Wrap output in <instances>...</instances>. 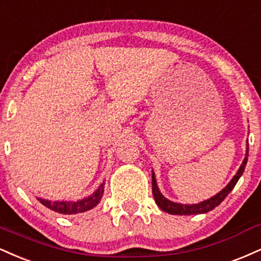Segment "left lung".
<instances>
[{
	"label": "left lung",
	"mask_w": 261,
	"mask_h": 261,
	"mask_svg": "<svg viewBox=\"0 0 261 261\" xmlns=\"http://www.w3.org/2000/svg\"><path fill=\"white\" fill-rule=\"evenodd\" d=\"M248 152H249V145H248L247 140V150H246V158H244L243 162L238 168L237 173L234 174L233 178L229 180V183L222 191H220L217 194L214 195L206 200L200 201L198 204H180V203H174V201L170 200V199L165 198L162 195V193L159 189L158 183H156V177L154 171L151 172V179H152V195H154L155 203L158 204V206L160 207L165 213L171 214V215H199V214H206L209 211L214 210L216 206H219L222 203L223 199H225L229 194V192L234 188V186L237 185L238 179L241 178V176L244 172V168H246L247 161H248Z\"/></svg>",
	"instance_id": "obj_1"
}]
</instances>
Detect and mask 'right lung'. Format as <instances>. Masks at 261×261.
I'll return each instance as SVG.
<instances>
[{
    "mask_svg": "<svg viewBox=\"0 0 261 261\" xmlns=\"http://www.w3.org/2000/svg\"><path fill=\"white\" fill-rule=\"evenodd\" d=\"M103 187H105V182H102L99 186V188L95 191L93 194L89 197H85L76 201H51L48 199L44 198H36L44 206L48 207L52 211L56 213L63 214V215H74V214L84 213V211L91 210L93 207L96 206L100 203L101 198L103 195Z\"/></svg>",
    "mask_w": 261,
    "mask_h": 261,
    "instance_id": "add662e5",
    "label": "right lung"
}]
</instances>
